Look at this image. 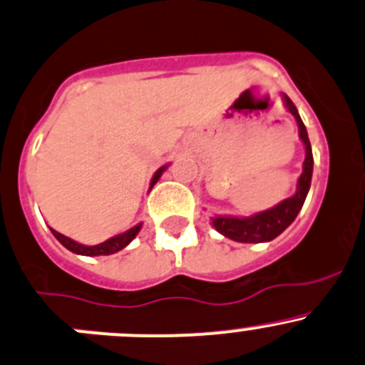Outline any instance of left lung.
Here are the masks:
<instances>
[{
	"label": "left lung",
	"instance_id": "8db88e82",
	"mask_svg": "<svg viewBox=\"0 0 365 365\" xmlns=\"http://www.w3.org/2000/svg\"><path fill=\"white\" fill-rule=\"evenodd\" d=\"M284 105L292 115H294L296 123H298L299 139L305 144V162H303V173L298 178V185H296V192L287 200L280 201L272 208L267 210L257 212L247 217H237V215H214L212 217V226L217 230L221 235L228 237V239L237 240V242H269L274 237L280 235L289 225L296 219V215L302 210L303 203L309 194L310 182H312V171H314V157L312 148H310L309 133H307L305 125H303L302 118L298 114V108L291 101L287 94H284Z\"/></svg>",
	"mask_w": 365,
	"mask_h": 365
}]
</instances>
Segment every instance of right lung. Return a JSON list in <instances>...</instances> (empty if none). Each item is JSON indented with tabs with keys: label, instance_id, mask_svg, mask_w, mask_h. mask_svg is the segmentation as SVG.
<instances>
[{
	"label": "right lung",
	"instance_id": "add662e5",
	"mask_svg": "<svg viewBox=\"0 0 365 365\" xmlns=\"http://www.w3.org/2000/svg\"><path fill=\"white\" fill-rule=\"evenodd\" d=\"M168 168H169V165H162V168L158 169L157 173H155L153 178H151V183H150V190L153 189V185L158 182V178L162 176V173H164ZM140 228H143V222L135 225L133 228L126 230L125 233H119V235L110 237V239L105 240V242L96 244V246H85V244L76 242V240H73V239H69V237L62 235V233H58L56 230H53V228H51V233L55 235V239L58 240V242L62 244L63 247H67V250L73 251V253L85 255V257H100V255H114V253H118V251H121L123 247L128 246V244L132 242L133 239H135L137 233L140 232Z\"/></svg>",
	"mask_w": 365,
	"mask_h": 365
}]
</instances>
